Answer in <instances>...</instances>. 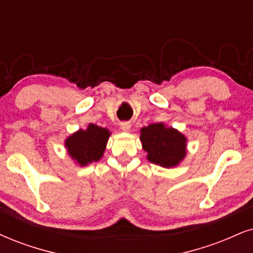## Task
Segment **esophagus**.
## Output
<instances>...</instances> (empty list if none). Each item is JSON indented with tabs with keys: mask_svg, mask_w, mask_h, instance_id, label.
Returning a JSON list of instances; mask_svg holds the SVG:
<instances>
[{
	"mask_svg": "<svg viewBox=\"0 0 253 253\" xmlns=\"http://www.w3.org/2000/svg\"><path fill=\"white\" fill-rule=\"evenodd\" d=\"M120 128L124 130V132H129L130 130V124L128 121H125V123L120 124Z\"/></svg>",
	"mask_w": 253,
	"mask_h": 253,
	"instance_id": "esophagus-1",
	"label": "esophagus"
}]
</instances>
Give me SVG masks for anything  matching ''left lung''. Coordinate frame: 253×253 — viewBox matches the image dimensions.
I'll return each instance as SVG.
<instances>
[{"label": "left lung", "instance_id": "left-lung-1", "mask_svg": "<svg viewBox=\"0 0 253 253\" xmlns=\"http://www.w3.org/2000/svg\"><path fill=\"white\" fill-rule=\"evenodd\" d=\"M142 148L152 164L165 168L177 166L187 154V137L165 124H152L141 128Z\"/></svg>", "mask_w": 253, "mask_h": 253}]
</instances>
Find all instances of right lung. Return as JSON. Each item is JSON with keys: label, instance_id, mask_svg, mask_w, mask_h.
Listing matches in <instances>:
<instances>
[{"label": "right lung", "instance_id": "obj_1", "mask_svg": "<svg viewBox=\"0 0 253 253\" xmlns=\"http://www.w3.org/2000/svg\"><path fill=\"white\" fill-rule=\"evenodd\" d=\"M110 130L89 124L86 129H79L65 140L69 155L81 167L97 162L103 158Z\"/></svg>", "mask_w": 253, "mask_h": 253}]
</instances>
